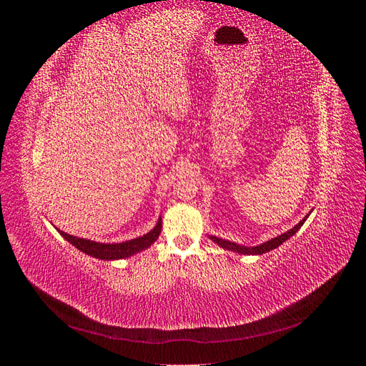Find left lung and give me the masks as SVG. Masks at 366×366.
I'll return each mask as SVG.
<instances>
[{
  "label": "left lung",
  "mask_w": 366,
  "mask_h": 366,
  "mask_svg": "<svg viewBox=\"0 0 366 366\" xmlns=\"http://www.w3.org/2000/svg\"><path fill=\"white\" fill-rule=\"evenodd\" d=\"M310 214H312V212H310ZM310 214H307L301 221H299V223H297L293 229L287 230L285 234H281V235H278L276 238H272V239H269V241L262 242V244L253 246V247L237 244V242H234V241L223 239V238H218V237H214V235H210L209 238L212 239L214 242H217V244H218L219 247L232 250V252H237V253H241V254H262V253H267V252H270V250H273V249H276V247H280V246L282 244V242H285L287 239L292 238V237L296 234V232H297L299 229H301V226L305 223V219L308 218Z\"/></svg>",
  "instance_id": "8db88e82"
}]
</instances>
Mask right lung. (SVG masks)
Wrapping results in <instances>:
<instances>
[{"mask_svg": "<svg viewBox=\"0 0 366 366\" xmlns=\"http://www.w3.org/2000/svg\"><path fill=\"white\" fill-rule=\"evenodd\" d=\"M59 234L67 239L70 244H73L77 250H81L93 258L104 259V261H114V259H124L129 258L142 250L148 249L151 244L157 241L160 232H162V218L159 217L157 224L151 229L148 234L142 235L139 238H132L124 242H97L86 238H77L70 234L56 229Z\"/></svg>", "mask_w": 366, "mask_h": 366, "instance_id": "add662e5", "label": "right lung"}]
</instances>
